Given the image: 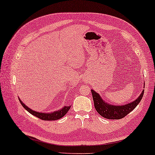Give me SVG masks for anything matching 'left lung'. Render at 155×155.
Instances as JSON below:
<instances>
[{"label":"left lung","instance_id":"8db88e82","mask_svg":"<svg viewBox=\"0 0 155 155\" xmlns=\"http://www.w3.org/2000/svg\"><path fill=\"white\" fill-rule=\"evenodd\" d=\"M144 87L145 83L143 88ZM91 93L93 100L94 102V107L100 115L107 119H120L127 116L139 104L143 96L144 90H143L140 96L134 101L123 104V105H119V104L114 105V104L108 103L107 102L102 98L98 93L94 91V89H91Z\"/></svg>","mask_w":155,"mask_h":155}]
</instances>
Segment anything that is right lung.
I'll return each instance as SVG.
<instances>
[{
    "label": "right lung",
    "instance_id": "obj_1",
    "mask_svg": "<svg viewBox=\"0 0 155 155\" xmlns=\"http://www.w3.org/2000/svg\"><path fill=\"white\" fill-rule=\"evenodd\" d=\"M18 99H19L21 105H22L28 112L32 114L33 116H36V117L44 120H58V119H60L61 118H62L64 116L66 115V113L68 112L69 109L71 108V106H64L61 109H59V110L54 111L53 112H39V111H34L32 110V109H31L21 101V100L19 97H18Z\"/></svg>",
    "mask_w": 155,
    "mask_h": 155
}]
</instances>
